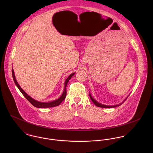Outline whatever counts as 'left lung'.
Segmentation results:
<instances>
[{
  "instance_id": "obj_1",
  "label": "left lung",
  "mask_w": 153,
  "mask_h": 153,
  "mask_svg": "<svg viewBox=\"0 0 153 153\" xmlns=\"http://www.w3.org/2000/svg\"><path fill=\"white\" fill-rule=\"evenodd\" d=\"M129 96V95H128ZM89 97H90V98H91V100H92V101L94 103V104L97 106V107H101V108H114V107H118V106H119V105H121L126 100V99L127 98V97L124 100V101L123 102H122L121 103H120V104H118V105H103V104H100V103H99V102H98L95 100H94L92 97V96L91 95V94H89Z\"/></svg>"
}]
</instances>
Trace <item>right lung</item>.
Wrapping results in <instances>:
<instances>
[{
    "label": "right lung",
    "instance_id": "obj_1",
    "mask_svg": "<svg viewBox=\"0 0 153 153\" xmlns=\"http://www.w3.org/2000/svg\"><path fill=\"white\" fill-rule=\"evenodd\" d=\"M12 76H13V81L16 84V85L17 86V87L19 88V89L20 90V91L22 92V94L23 95V96L30 102L31 104H32L34 107H37V108H49V107H56L58 106L65 99L66 95V85L67 84L68 82V81L70 80V79L71 78V77L75 74V73H72L65 80V82L64 83V92L62 94V95L57 100L51 101V102H39L38 101H36L35 100L33 99L32 98H31L30 96H29L23 89L21 87H20V85H19V84L18 83V82L16 81L15 74H14V71L13 69H12Z\"/></svg>",
    "mask_w": 153,
    "mask_h": 153
}]
</instances>
